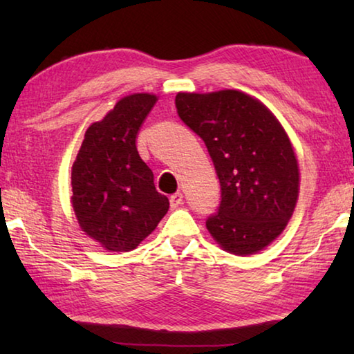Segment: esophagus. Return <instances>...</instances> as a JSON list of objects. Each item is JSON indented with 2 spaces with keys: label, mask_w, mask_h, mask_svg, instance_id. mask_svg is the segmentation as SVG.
Returning <instances> with one entry per match:
<instances>
[{
  "label": "esophagus",
  "mask_w": 354,
  "mask_h": 354,
  "mask_svg": "<svg viewBox=\"0 0 354 354\" xmlns=\"http://www.w3.org/2000/svg\"><path fill=\"white\" fill-rule=\"evenodd\" d=\"M183 203V194H179V192H176V194H173L170 196V207L171 209H176L179 205Z\"/></svg>",
  "instance_id": "34e87169"
}]
</instances>
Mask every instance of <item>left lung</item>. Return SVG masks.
Instances as JSON below:
<instances>
[{"label": "left lung", "instance_id": "8db88e82", "mask_svg": "<svg viewBox=\"0 0 354 354\" xmlns=\"http://www.w3.org/2000/svg\"><path fill=\"white\" fill-rule=\"evenodd\" d=\"M179 118L205 142L221 201L206 226L220 247L253 254L274 241L298 198V162L273 113L239 91L178 93Z\"/></svg>", "mask_w": 354, "mask_h": 354}]
</instances>
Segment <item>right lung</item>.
Returning a JSON list of instances; mask_svg holds the SVG:
<instances>
[{
  "instance_id": "1",
  "label": "right lung",
  "mask_w": 354,
  "mask_h": 354,
  "mask_svg": "<svg viewBox=\"0 0 354 354\" xmlns=\"http://www.w3.org/2000/svg\"><path fill=\"white\" fill-rule=\"evenodd\" d=\"M134 93L88 127L71 169V203L81 230L109 251H131L169 211V198L137 151L136 137L156 103Z\"/></svg>"
}]
</instances>
